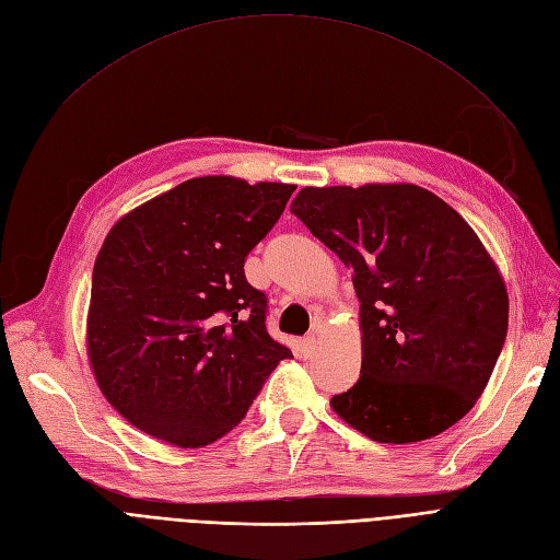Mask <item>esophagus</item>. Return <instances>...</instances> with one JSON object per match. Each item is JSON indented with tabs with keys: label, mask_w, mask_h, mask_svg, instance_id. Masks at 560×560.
<instances>
[{
	"label": "esophagus",
	"mask_w": 560,
	"mask_h": 560,
	"mask_svg": "<svg viewBox=\"0 0 560 560\" xmlns=\"http://www.w3.org/2000/svg\"><path fill=\"white\" fill-rule=\"evenodd\" d=\"M301 347H303L305 355H312V351H315V347H317V338H315V332L305 335V338L301 340Z\"/></svg>",
	"instance_id": "obj_1"
}]
</instances>
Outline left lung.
Listing matches in <instances>:
<instances>
[{"mask_svg":"<svg viewBox=\"0 0 560 560\" xmlns=\"http://www.w3.org/2000/svg\"><path fill=\"white\" fill-rule=\"evenodd\" d=\"M292 213L349 268L363 365L330 407L378 443L441 434L474 409L508 335V292L468 222L413 184L303 188Z\"/></svg>","mask_w":560,"mask_h":560,"instance_id":"8db88e82","label":"left lung"}]
</instances>
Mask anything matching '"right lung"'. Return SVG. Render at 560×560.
Here are the masks:
<instances>
[{
  "instance_id": "1",
  "label": "right lung",
  "mask_w": 560,
  "mask_h": 560,
  "mask_svg": "<svg viewBox=\"0 0 560 560\" xmlns=\"http://www.w3.org/2000/svg\"><path fill=\"white\" fill-rule=\"evenodd\" d=\"M296 186L184 182L124 215L94 264L86 345L128 422L178 448L213 443L248 413L284 345L243 264Z\"/></svg>"
}]
</instances>
